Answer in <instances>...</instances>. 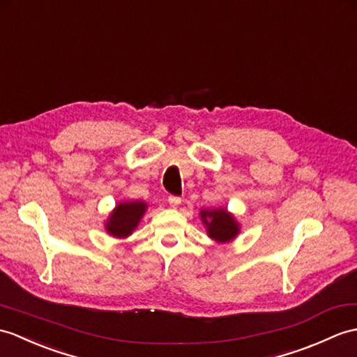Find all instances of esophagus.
<instances>
[{
    "mask_svg": "<svg viewBox=\"0 0 357 357\" xmlns=\"http://www.w3.org/2000/svg\"><path fill=\"white\" fill-rule=\"evenodd\" d=\"M169 204H170V206H178L181 204V197L179 196H169Z\"/></svg>",
    "mask_w": 357,
    "mask_h": 357,
    "instance_id": "1",
    "label": "esophagus"
}]
</instances>
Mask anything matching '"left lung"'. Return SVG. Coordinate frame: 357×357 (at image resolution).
<instances>
[{
	"instance_id": "obj_1",
	"label": "left lung",
	"mask_w": 357,
	"mask_h": 357,
	"mask_svg": "<svg viewBox=\"0 0 357 357\" xmlns=\"http://www.w3.org/2000/svg\"><path fill=\"white\" fill-rule=\"evenodd\" d=\"M202 220L208 228V236L218 242H228L238 233V227L231 214L227 210L202 211Z\"/></svg>"
}]
</instances>
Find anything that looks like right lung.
Listing matches in <instances>:
<instances>
[{"mask_svg":"<svg viewBox=\"0 0 357 357\" xmlns=\"http://www.w3.org/2000/svg\"><path fill=\"white\" fill-rule=\"evenodd\" d=\"M144 211L146 204L143 202L119 204L106 223V228L115 237H126L135 229Z\"/></svg>","mask_w":357,"mask_h":357,"instance_id":"obj_1","label":"right lung"}]
</instances>
